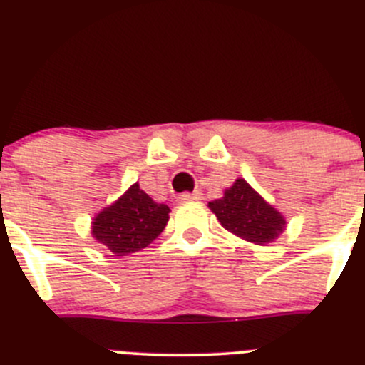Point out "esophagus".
<instances>
[{"mask_svg":"<svg viewBox=\"0 0 365 365\" xmlns=\"http://www.w3.org/2000/svg\"><path fill=\"white\" fill-rule=\"evenodd\" d=\"M197 199H201V192H199V190H195V192H183V194L178 195V201L180 202L197 201Z\"/></svg>","mask_w":365,"mask_h":365,"instance_id":"obj_1","label":"esophagus"}]
</instances>
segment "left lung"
I'll list each match as a JSON object with an SVG mask.
<instances>
[{"mask_svg": "<svg viewBox=\"0 0 365 365\" xmlns=\"http://www.w3.org/2000/svg\"><path fill=\"white\" fill-rule=\"evenodd\" d=\"M222 227L255 245H269L285 231V217L273 208L245 178L225 189L224 197L208 202Z\"/></svg>", "mask_w": 365, "mask_h": 365, "instance_id": "1", "label": "left lung"}]
</instances>
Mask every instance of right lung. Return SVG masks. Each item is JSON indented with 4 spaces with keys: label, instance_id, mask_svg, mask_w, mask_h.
<instances>
[{
    "label": "right lung",
    "instance_id": "right-lung-1",
    "mask_svg": "<svg viewBox=\"0 0 365 365\" xmlns=\"http://www.w3.org/2000/svg\"><path fill=\"white\" fill-rule=\"evenodd\" d=\"M170 206L155 202L140 183H133L117 201L92 218V237L117 257L148 247L166 227Z\"/></svg>",
    "mask_w": 365,
    "mask_h": 365
}]
</instances>
